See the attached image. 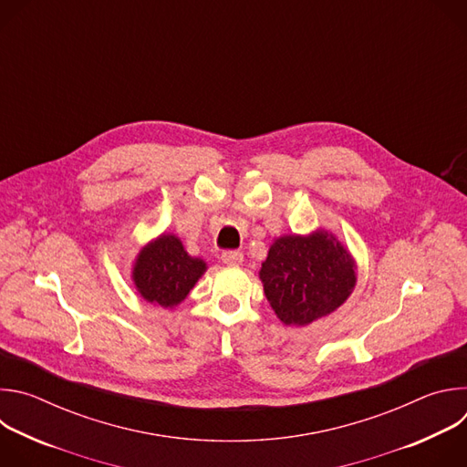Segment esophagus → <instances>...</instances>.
<instances>
[{"instance_id": "obj_1", "label": "esophagus", "mask_w": 467, "mask_h": 467, "mask_svg": "<svg viewBox=\"0 0 467 467\" xmlns=\"http://www.w3.org/2000/svg\"><path fill=\"white\" fill-rule=\"evenodd\" d=\"M242 260H244V254L240 251H223L222 253V262L223 264L238 265V264H242Z\"/></svg>"}]
</instances>
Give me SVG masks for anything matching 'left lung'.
<instances>
[{
	"instance_id": "1",
	"label": "left lung",
	"mask_w": 467,
	"mask_h": 467,
	"mask_svg": "<svg viewBox=\"0 0 467 467\" xmlns=\"http://www.w3.org/2000/svg\"><path fill=\"white\" fill-rule=\"evenodd\" d=\"M355 260L327 231L277 238L260 268V281L277 317L305 327L335 312L357 285Z\"/></svg>"
}]
</instances>
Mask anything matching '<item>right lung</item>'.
<instances>
[{
  "mask_svg": "<svg viewBox=\"0 0 467 467\" xmlns=\"http://www.w3.org/2000/svg\"><path fill=\"white\" fill-rule=\"evenodd\" d=\"M205 272V260L190 256L175 234H161L139 253L132 265V281L148 303L171 308L188 296Z\"/></svg>",
  "mask_w": 467,
  "mask_h": 467,
  "instance_id": "obj_1",
  "label": "right lung"
}]
</instances>
